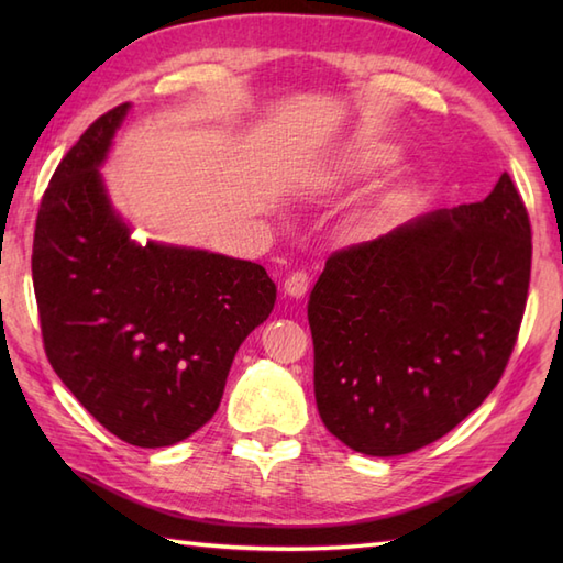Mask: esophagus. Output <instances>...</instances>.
Instances as JSON below:
<instances>
[{
	"mask_svg": "<svg viewBox=\"0 0 563 563\" xmlns=\"http://www.w3.org/2000/svg\"><path fill=\"white\" fill-rule=\"evenodd\" d=\"M307 285H309V275L305 271H295L290 273L288 278H285V295L290 297H302L307 292Z\"/></svg>",
	"mask_w": 563,
	"mask_h": 563,
	"instance_id": "34e87169",
	"label": "esophagus"
}]
</instances>
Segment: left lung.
<instances>
[{"instance_id":"1","label":"left lung","mask_w":563,"mask_h":563,"mask_svg":"<svg viewBox=\"0 0 563 563\" xmlns=\"http://www.w3.org/2000/svg\"><path fill=\"white\" fill-rule=\"evenodd\" d=\"M530 236L504 174L479 202L333 251L307 305L329 433L355 452L397 457L479 409L518 339Z\"/></svg>"}]
</instances>
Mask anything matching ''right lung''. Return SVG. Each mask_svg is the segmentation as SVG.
<instances>
[{
  "instance_id": "right-lung-1",
  "label": "right lung",
  "mask_w": 563,
  "mask_h": 563,
  "mask_svg": "<svg viewBox=\"0 0 563 563\" xmlns=\"http://www.w3.org/2000/svg\"><path fill=\"white\" fill-rule=\"evenodd\" d=\"M128 111L103 113L57 164L35 220L33 290L65 387L130 445L166 448L218 411L275 283L258 263L133 239L99 172Z\"/></svg>"
}]
</instances>
